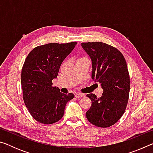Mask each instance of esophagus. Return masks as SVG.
<instances>
[{"label": "esophagus", "mask_w": 153, "mask_h": 153, "mask_svg": "<svg viewBox=\"0 0 153 153\" xmlns=\"http://www.w3.org/2000/svg\"><path fill=\"white\" fill-rule=\"evenodd\" d=\"M75 97L76 98H81L82 97H84V94H82V93H76V94H75Z\"/></svg>", "instance_id": "esophagus-1"}]
</instances>
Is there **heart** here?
Listing matches in <instances>:
<instances>
[{
  "mask_svg": "<svg viewBox=\"0 0 153 153\" xmlns=\"http://www.w3.org/2000/svg\"><path fill=\"white\" fill-rule=\"evenodd\" d=\"M82 59H84V58H82Z\"/></svg>",
  "mask_w": 153,
  "mask_h": 153,
  "instance_id": "heart-1",
  "label": "heart"
}]
</instances>
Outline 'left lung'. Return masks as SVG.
Segmentation results:
<instances>
[{
	"instance_id": "8db88e82",
	"label": "left lung",
	"mask_w": 153,
	"mask_h": 153,
	"mask_svg": "<svg viewBox=\"0 0 153 153\" xmlns=\"http://www.w3.org/2000/svg\"><path fill=\"white\" fill-rule=\"evenodd\" d=\"M82 47L92 61V79L103 90L100 97L88 94L92 105L86 113L87 120L100 128L117 123L128 102L129 76L125 58L113 46L100 42H83Z\"/></svg>"
}]
</instances>
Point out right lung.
I'll return each mask as SVG.
<instances>
[{
	"label": "right lung",
	"mask_w": 153,
	"mask_h": 153,
	"mask_svg": "<svg viewBox=\"0 0 153 153\" xmlns=\"http://www.w3.org/2000/svg\"><path fill=\"white\" fill-rule=\"evenodd\" d=\"M77 42L49 43L37 46L28 54L22 67L21 83L25 105L31 115L44 124L57 122L74 94H65L53 81L61 63Z\"/></svg>",
	"instance_id": "1"
}]
</instances>
